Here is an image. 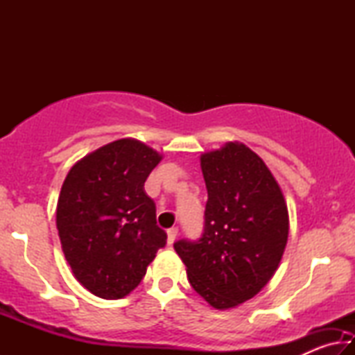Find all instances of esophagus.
Instances as JSON below:
<instances>
[{"label": "esophagus", "instance_id": "esophagus-1", "mask_svg": "<svg viewBox=\"0 0 355 355\" xmlns=\"http://www.w3.org/2000/svg\"><path fill=\"white\" fill-rule=\"evenodd\" d=\"M178 235V228L177 227H172L167 230V244H172L173 241H175V238Z\"/></svg>", "mask_w": 355, "mask_h": 355}]
</instances>
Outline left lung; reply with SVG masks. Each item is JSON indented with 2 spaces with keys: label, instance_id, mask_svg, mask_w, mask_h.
<instances>
[{
  "label": "left lung",
  "instance_id": "8db88e82",
  "mask_svg": "<svg viewBox=\"0 0 355 355\" xmlns=\"http://www.w3.org/2000/svg\"><path fill=\"white\" fill-rule=\"evenodd\" d=\"M208 202L199 241L173 244L189 284L213 309L260 293L279 268L290 230L288 207L264 161L241 142L200 155Z\"/></svg>",
  "mask_w": 355,
  "mask_h": 355
}]
</instances>
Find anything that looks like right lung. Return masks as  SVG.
Instances as JSON below:
<instances>
[{
	"label": "right lung",
	"instance_id": "add662e5",
	"mask_svg": "<svg viewBox=\"0 0 355 355\" xmlns=\"http://www.w3.org/2000/svg\"><path fill=\"white\" fill-rule=\"evenodd\" d=\"M163 155L125 137L71 166L56 208L62 252L73 277L101 299H122L141 284L167 235L156 225L144 183Z\"/></svg>",
	"mask_w": 355,
	"mask_h": 355
}]
</instances>
